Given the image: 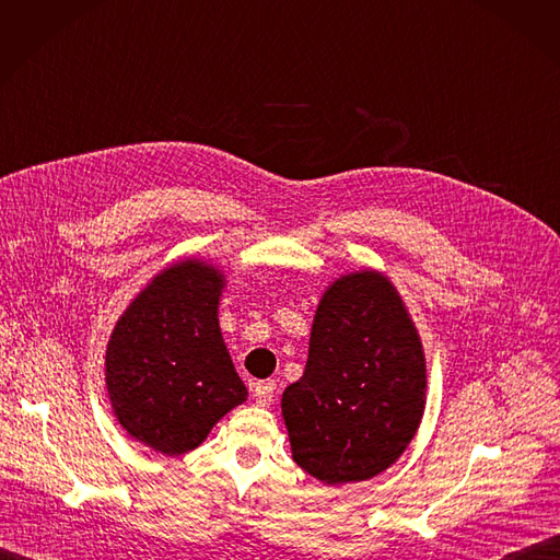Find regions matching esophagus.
<instances>
[{
	"label": "esophagus",
	"instance_id": "obj_1",
	"mask_svg": "<svg viewBox=\"0 0 560 560\" xmlns=\"http://www.w3.org/2000/svg\"><path fill=\"white\" fill-rule=\"evenodd\" d=\"M275 389H277L275 383H256V385H254V398H256V402H258L260 407L272 405V402H275V396H277Z\"/></svg>",
	"mask_w": 560,
	"mask_h": 560
}]
</instances>
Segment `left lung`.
Masks as SVG:
<instances>
[{"mask_svg":"<svg viewBox=\"0 0 560 560\" xmlns=\"http://www.w3.org/2000/svg\"><path fill=\"white\" fill-rule=\"evenodd\" d=\"M425 392L423 342L396 285L374 268L340 275L317 304L304 376L281 396L292 459L330 487L381 475L415 439Z\"/></svg>","mask_w":560,"mask_h":560,"instance_id":"left-lung-1","label":"left lung"}]
</instances>
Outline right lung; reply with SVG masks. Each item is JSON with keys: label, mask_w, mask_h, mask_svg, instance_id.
Masks as SVG:
<instances>
[{"label": "right lung", "mask_w": 560, "mask_h": 560, "mask_svg": "<svg viewBox=\"0 0 560 560\" xmlns=\"http://www.w3.org/2000/svg\"><path fill=\"white\" fill-rule=\"evenodd\" d=\"M220 266L182 258L148 281L117 319L105 349V385L121 428L155 453L177 457L247 400L222 340Z\"/></svg>", "instance_id": "right-lung-1"}]
</instances>
